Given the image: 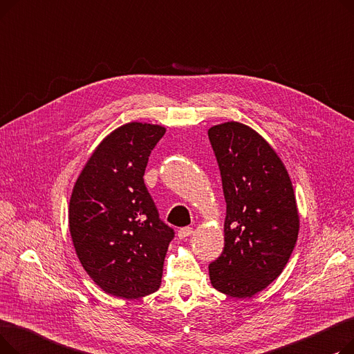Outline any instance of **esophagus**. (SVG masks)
<instances>
[{"mask_svg": "<svg viewBox=\"0 0 354 354\" xmlns=\"http://www.w3.org/2000/svg\"><path fill=\"white\" fill-rule=\"evenodd\" d=\"M192 232H194V230H192L191 227H185V228H180V230L178 231V236H179L180 239H185V238L191 236Z\"/></svg>", "mask_w": 354, "mask_h": 354, "instance_id": "1", "label": "esophagus"}]
</instances>
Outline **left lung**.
I'll use <instances>...</instances> for the list:
<instances>
[{
	"instance_id": "left-lung-1",
	"label": "left lung",
	"mask_w": 354,
	"mask_h": 354,
	"mask_svg": "<svg viewBox=\"0 0 354 354\" xmlns=\"http://www.w3.org/2000/svg\"><path fill=\"white\" fill-rule=\"evenodd\" d=\"M227 202L224 251L209 264L214 288L251 299L277 280L300 231L287 167L252 127L225 122L209 127Z\"/></svg>"
}]
</instances>
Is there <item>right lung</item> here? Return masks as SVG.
I'll use <instances>...</instances> for the list:
<instances>
[{
    "instance_id": "add662e5",
    "label": "right lung",
    "mask_w": 354,
    "mask_h": 354,
    "mask_svg": "<svg viewBox=\"0 0 354 354\" xmlns=\"http://www.w3.org/2000/svg\"><path fill=\"white\" fill-rule=\"evenodd\" d=\"M165 132L152 123L119 126L96 146L71 191L68 230L77 258L119 299H140L162 283L174 230L159 219L143 175Z\"/></svg>"
}]
</instances>
